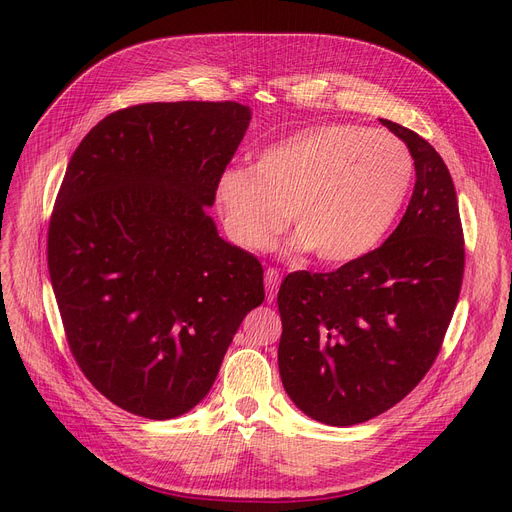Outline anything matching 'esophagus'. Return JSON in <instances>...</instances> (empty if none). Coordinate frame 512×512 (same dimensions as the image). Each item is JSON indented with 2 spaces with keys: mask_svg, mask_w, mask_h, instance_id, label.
<instances>
[{
  "mask_svg": "<svg viewBox=\"0 0 512 512\" xmlns=\"http://www.w3.org/2000/svg\"><path fill=\"white\" fill-rule=\"evenodd\" d=\"M280 286V272L274 270V267H267L265 270V292H267V301L276 299V292Z\"/></svg>",
  "mask_w": 512,
  "mask_h": 512,
  "instance_id": "34e87169",
  "label": "esophagus"
}]
</instances>
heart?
<instances>
[{
	"label": "heart",
	"instance_id": "heart-1",
	"mask_svg": "<svg viewBox=\"0 0 512 512\" xmlns=\"http://www.w3.org/2000/svg\"><path fill=\"white\" fill-rule=\"evenodd\" d=\"M409 147L384 130L326 124L263 149L253 168H226L213 199L228 236L249 251L270 249L290 222L294 247L332 265L380 245L413 182Z\"/></svg>",
	"mask_w": 512,
	"mask_h": 512
}]
</instances>
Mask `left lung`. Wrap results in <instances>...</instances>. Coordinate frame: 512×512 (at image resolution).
I'll list each match as a JSON object with an SVG mask.
<instances>
[{
    "mask_svg": "<svg viewBox=\"0 0 512 512\" xmlns=\"http://www.w3.org/2000/svg\"><path fill=\"white\" fill-rule=\"evenodd\" d=\"M415 161V188L380 249L328 274H288L278 292V367L307 417L355 425L405 398L436 361L463 284L459 203L438 151L380 120Z\"/></svg>",
    "mask_w": 512,
    "mask_h": 512,
    "instance_id": "left-lung-1",
    "label": "left lung"
}]
</instances>
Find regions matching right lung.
Wrapping results in <instances>:
<instances>
[{
    "instance_id": "right-lung-1",
    "label": "right lung",
    "mask_w": 512,
    "mask_h": 512,
    "mask_svg": "<svg viewBox=\"0 0 512 512\" xmlns=\"http://www.w3.org/2000/svg\"><path fill=\"white\" fill-rule=\"evenodd\" d=\"M249 122L236 101L132 105L70 157L49 278L78 367L132 415L164 421L197 407L263 303L261 263L207 213Z\"/></svg>"
}]
</instances>
